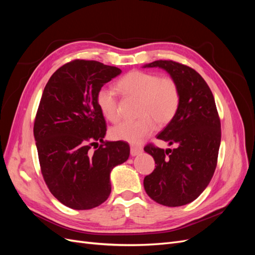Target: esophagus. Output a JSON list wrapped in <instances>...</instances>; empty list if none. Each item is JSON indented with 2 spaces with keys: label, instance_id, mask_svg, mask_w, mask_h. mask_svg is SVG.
Wrapping results in <instances>:
<instances>
[{
  "label": "esophagus",
  "instance_id": "34e87169",
  "mask_svg": "<svg viewBox=\"0 0 255 255\" xmlns=\"http://www.w3.org/2000/svg\"><path fill=\"white\" fill-rule=\"evenodd\" d=\"M142 152L141 148H137V146H130V155L136 156L138 154H140Z\"/></svg>",
  "mask_w": 255,
  "mask_h": 255
}]
</instances>
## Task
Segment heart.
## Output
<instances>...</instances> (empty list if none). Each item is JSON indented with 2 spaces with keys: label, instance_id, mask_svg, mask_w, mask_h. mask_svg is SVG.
Listing matches in <instances>:
<instances>
[{
  "label": "heart",
  "instance_id": "b5f03b06",
  "mask_svg": "<svg viewBox=\"0 0 255 255\" xmlns=\"http://www.w3.org/2000/svg\"><path fill=\"white\" fill-rule=\"evenodd\" d=\"M117 88L127 97L138 99L135 121H122L111 130L115 139L129 143H141L156 128L166 127L179 111L181 92L177 83L169 76L156 73L133 70L117 83ZM97 104L104 117L116 122L119 119L118 99L113 91L102 88L97 94Z\"/></svg>",
  "mask_w": 255,
  "mask_h": 255
}]
</instances>
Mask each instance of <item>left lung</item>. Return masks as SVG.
<instances>
[{"label":"left lung","instance_id":"left-lung-1","mask_svg":"<svg viewBox=\"0 0 255 255\" xmlns=\"http://www.w3.org/2000/svg\"><path fill=\"white\" fill-rule=\"evenodd\" d=\"M160 68L177 83L179 111L157 135L174 149L146 144L144 151L155 160V169L143 180L154 201L182 206L196 200L210 184L217 166L221 140L220 119L206 82L194 69L172 60H155L143 68Z\"/></svg>","mask_w":255,"mask_h":255}]
</instances>
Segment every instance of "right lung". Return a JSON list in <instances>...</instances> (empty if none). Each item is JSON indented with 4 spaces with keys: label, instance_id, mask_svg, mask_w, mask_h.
<instances>
[{
    "label": "right lung",
    "instance_id": "1",
    "mask_svg": "<svg viewBox=\"0 0 255 255\" xmlns=\"http://www.w3.org/2000/svg\"><path fill=\"white\" fill-rule=\"evenodd\" d=\"M120 73L117 67L76 59L57 69L44 87L34 123L41 172L52 195L73 210L105 202L113 168L129 156L125 141L103 140L106 125L97 104L98 91Z\"/></svg>",
    "mask_w": 255,
    "mask_h": 255
}]
</instances>
